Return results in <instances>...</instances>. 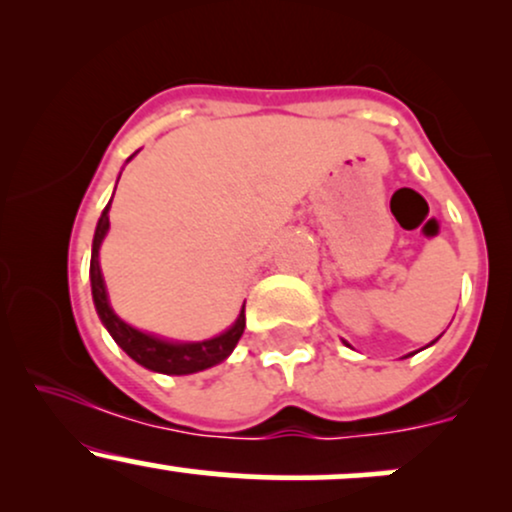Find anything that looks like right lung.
<instances>
[{
	"label": "right lung",
	"mask_w": 512,
	"mask_h": 512,
	"mask_svg": "<svg viewBox=\"0 0 512 512\" xmlns=\"http://www.w3.org/2000/svg\"><path fill=\"white\" fill-rule=\"evenodd\" d=\"M113 202V199H110ZM110 228V204L103 209L101 219H98L96 236H93V250H91V293L93 303H96L98 317L105 325V330L110 332V337L115 339L117 346L129 358L139 363V366L156 370V373L166 375H190L197 370L211 368L216 363L226 361L231 356V351L236 349L238 339L243 337L245 330V305L240 310L238 320L228 327L226 332H221L219 337L204 339V342H168V339L154 337V334H146L142 330H134L132 325H127L125 320H120L113 313L108 301V291H105V281L101 274V262H98V250Z\"/></svg>",
	"instance_id": "1"
}]
</instances>
